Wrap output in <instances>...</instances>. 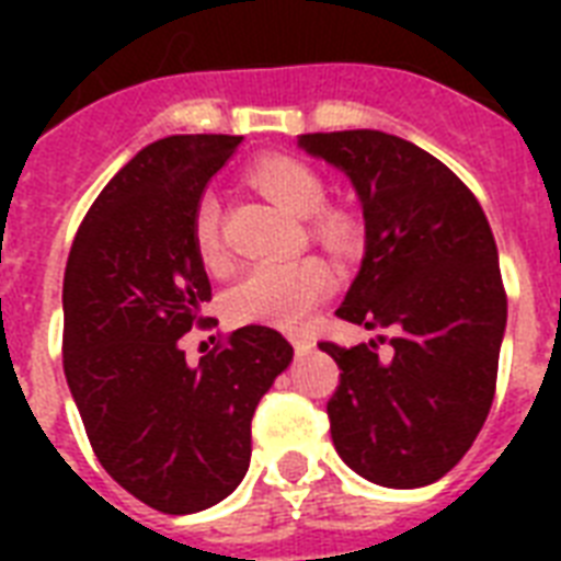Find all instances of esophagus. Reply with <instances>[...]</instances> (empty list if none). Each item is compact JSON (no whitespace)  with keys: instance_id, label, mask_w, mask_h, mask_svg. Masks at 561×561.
I'll use <instances>...</instances> for the list:
<instances>
[{"instance_id":"esophagus-1","label":"esophagus","mask_w":561,"mask_h":561,"mask_svg":"<svg viewBox=\"0 0 561 561\" xmlns=\"http://www.w3.org/2000/svg\"><path fill=\"white\" fill-rule=\"evenodd\" d=\"M290 343H294V350H297V355H308V352L314 350V343L308 341L306 334H294V337H290Z\"/></svg>"}]
</instances>
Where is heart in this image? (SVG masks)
<instances>
[{"instance_id": "heart-1", "label": "heart", "mask_w": 561, "mask_h": 561, "mask_svg": "<svg viewBox=\"0 0 561 561\" xmlns=\"http://www.w3.org/2000/svg\"><path fill=\"white\" fill-rule=\"evenodd\" d=\"M253 186L271 197L297 218H311L323 209L325 183L311 165L290 157H264L250 171ZM218 201L206 194L194 209V244L206 262H215L220 253L218 236ZM329 232L337 229L334 220L325 224ZM334 285L329 264L320 259H290V262L255 264L229 290V314L238 323L273 325V329H297L314 311Z\"/></svg>"}]
</instances>
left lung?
<instances>
[{
	"label": "left lung",
	"instance_id": "obj_1",
	"mask_svg": "<svg viewBox=\"0 0 561 561\" xmlns=\"http://www.w3.org/2000/svg\"><path fill=\"white\" fill-rule=\"evenodd\" d=\"M297 145L343 171L364 211V259L337 317L392 332L387 358L375 341L320 343L341 367L334 448L378 486L436 483L478 439L495 396L506 297L486 215L451 169L399 136L302 134Z\"/></svg>",
	"mask_w": 561,
	"mask_h": 561
}]
</instances>
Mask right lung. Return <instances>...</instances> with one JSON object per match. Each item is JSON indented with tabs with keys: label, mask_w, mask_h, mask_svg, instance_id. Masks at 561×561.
I'll use <instances>...</instances> for the list:
<instances>
[{
	"label": "right lung",
	"mask_w": 561,
	"mask_h": 561,
	"mask_svg": "<svg viewBox=\"0 0 561 561\" xmlns=\"http://www.w3.org/2000/svg\"><path fill=\"white\" fill-rule=\"evenodd\" d=\"M244 136L145 145L87 211L64 276V369L92 451L142 504L209 510L250 469V422L294 360L276 329L244 325L192 367L180 337L211 297L194 209Z\"/></svg>",
	"instance_id": "add662e5"
}]
</instances>
